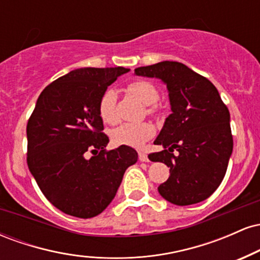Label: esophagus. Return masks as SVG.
I'll list each match as a JSON object with an SVG mask.
<instances>
[{"label": "esophagus", "instance_id": "obj_1", "mask_svg": "<svg viewBox=\"0 0 260 260\" xmlns=\"http://www.w3.org/2000/svg\"><path fill=\"white\" fill-rule=\"evenodd\" d=\"M138 157L140 161H143V162H147V161H149L148 159V155L144 153V151H139L138 153Z\"/></svg>", "mask_w": 260, "mask_h": 260}]
</instances>
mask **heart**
<instances>
[{
  "label": "heart",
  "instance_id": "1",
  "mask_svg": "<svg viewBox=\"0 0 260 260\" xmlns=\"http://www.w3.org/2000/svg\"><path fill=\"white\" fill-rule=\"evenodd\" d=\"M127 90L133 94L145 105H151L159 99L157 89L147 80H133L127 85ZM149 112H154L153 107H149ZM99 115L106 123H115L117 121L116 115V92L109 89L101 95L99 101ZM155 129L148 122L140 123H123L112 131V139L116 144L127 147L140 148L154 136Z\"/></svg>",
  "mask_w": 260,
  "mask_h": 260
}]
</instances>
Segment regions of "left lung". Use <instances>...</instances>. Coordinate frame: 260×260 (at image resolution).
<instances>
[{"mask_svg":"<svg viewBox=\"0 0 260 260\" xmlns=\"http://www.w3.org/2000/svg\"><path fill=\"white\" fill-rule=\"evenodd\" d=\"M134 73L159 78L169 90L172 113L154 142L164 150L148 156L170 168L157 190L176 205L205 201L222 182L232 154L229 109L210 80L180 62L138 67Z\"/></svg>","mask_w":260,"mask_h":260,"instance_id":"obj_1","label":"left lung"}]
</instances>
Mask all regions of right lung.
I'll use <instances>...</instances> for the list:
<instances>
[{"label": "right lung", "mask_w": 260, "mask_h": 260, "mask_svg": "<svg viewBox=\"0 0 260 260\" xmlns=\"http://www.w3.org/2000/svg\"><path fill=\"white\" fill-rule=\"evenodd\" d=\"M128 68H79L41 91L26 124V162L47 201L64 214L89 219L115 198L133 148L107 151L99 101Z\"/></svg>", "instance_id": "1"}]
</instances>
